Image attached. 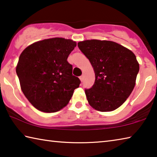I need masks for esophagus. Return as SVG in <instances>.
Instances as JSON below:
<instances>
[{"label": "esophagus", "mask_w": 157, "mask_h": 157, "mask_svg": "<svg viewBox=\"0 0 157 157\" xmlns=\"http://www.w3.org/2000/svg\"><path fill=\"white\" fill-rule=\"evenodd\" d=\"M84 75H82V76H80L79 77V79H80V80H81V82H83V80H84Z\"/></svg>", "instance_id": "1"}]
</instances>
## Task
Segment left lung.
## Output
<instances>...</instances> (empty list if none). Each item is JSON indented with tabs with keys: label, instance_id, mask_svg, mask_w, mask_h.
Instances as JSON below:
<instances>
[{
	"label": "left lung",
	"instance_id": "left-lung-1",
	"mask_svg": "<svg viewBox=\"0 0 157 157\" xmlns=\"http://www.w3.org/2000/svg\"><path fill=\"white\" fill-rule=\"evenodd\" d=\"M78 46L95 72L94 84L85 89L89 105L102 112L121 107L136 84L139 64L135 55L111 41L92 39L79 42Z\"/></svg>",
	"mask_w": 157,
	"mask_h": 157
}]
</instances>
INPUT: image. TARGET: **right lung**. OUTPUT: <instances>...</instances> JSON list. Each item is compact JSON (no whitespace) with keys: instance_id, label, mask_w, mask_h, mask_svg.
<instances>
[{"instance_id":"obj_1","label":"right lung","mask_w":157,"mask_h":157,"mask_svg":"<svg viewBox=\"0 0 157 157\" xmlns=\"http://www.w3.org/2000/svg\"><path fill=\"white\" fill-rule=\"evenodd\" d=\"M76 46L71 39L55 37L35 42L21 52L16 72L23 94L38 110L59 111L79 87L81 82L67 61Z\"/></svg>"}]
</instances>
